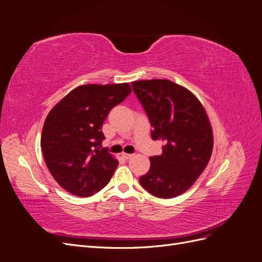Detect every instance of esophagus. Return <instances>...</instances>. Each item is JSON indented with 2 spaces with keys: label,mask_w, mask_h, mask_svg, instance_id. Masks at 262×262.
Masks as SVG:
<instances>
[{
  "label": "esophagus",
  "mask_w": 262,
  "mask_h": 262,
  "mask_svg": "<svg viewBox=\"0 0 262 262\" xmlns=\"http://www.w3.org/2000/svg\"><path fill=\"white\" fill-rule=\"evenodd\" d=\"M121 156L124 158V160H129L133 155L132 154H128V153H121Z\"/></svg>",
  "instance_id": "1"
}]
</instances>
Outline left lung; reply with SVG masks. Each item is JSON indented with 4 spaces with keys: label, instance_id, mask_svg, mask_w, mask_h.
<instances>
[{
    "label": "left lung",
    "instance_id": "obj_1",
    "mask_svg": "<svg viewBox=\"0 0 262 262\" xmlns=\"http://www.w3.org/2000/svg\"><path fill=\"white\" fill-rule=\"evenodd\" d=\"M150 126V137L162 140L163 153L149 157L150 167L140 184L157 198L184 193L207 167L213 134L201 102L185 87L168 80L131 83Z\"/></svg>",
    "mask_w": 262,
    "mask_h": 262
}]
</instances>
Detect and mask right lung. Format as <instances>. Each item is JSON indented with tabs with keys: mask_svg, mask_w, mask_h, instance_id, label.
Masks as SVG:
<instances>
[{
	"mask_svg": "<svg viewBox=\"0 0 262 262\" xmlns=\"http://www.w3.org/2000/svg\"><path fill=\"white\" fill-rule=\"evenodd\" d=\"M130 94L126 83L82 85L49 113L41 133L42 154L52 177L68 192L91 196L112 179L119 163L101 146V126Z\"/></svg>",
	"mask_w": 262,
	"mask_h": 262,
	"instance_id": "obj_1",
	"label": "right lung"
}]
</instances>
